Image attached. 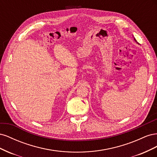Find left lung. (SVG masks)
Segmentation results:
<instances>
[{"label":"left lung","instance_id":"8db88e82","mask_svg":"<svg viewBox=\"0 0 157 157\" xmlns=\"http://www.w3.org/2000/svg\"><path fill=\"white\" fill-rule=\"evenodd\" d=\"M134 40H135V41H136V39H134Z\"/></svg>","mask_w":157,"mask_h":157}]
</instances>
